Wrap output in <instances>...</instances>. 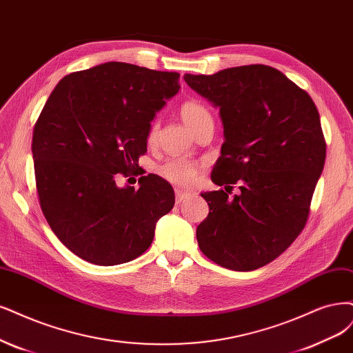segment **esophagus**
<instances>
[{
  "label": "esophagus",
  "instance_id": "34e87169",
  "mask_svg": "<svg viewBox=\"0 0 353 353\" xmlns=\"http://www.w3.org/2000/svg\"><path fill=\"white\" fill-rule=\"evenodd\" d=\"M176 203H182V201H185L187 199H190V192H185V191H179V190H176Z\"/></svg>",
  "mask_w": 353,
  "mask_h": 353
}]
</instances>
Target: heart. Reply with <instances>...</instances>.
<instances>
[{
	"instance_id": "heart-1",
	"label": "heart",
	"mask_w": 353,
	"mask_h": 353,
	"mask_svg": "<svg viewBox=\"0 0 353 353\" xmlns=\"http://www.w3.org/2000/svg\"><path fill=\"white\" fill-rule=\"evenodd\" d=\"M181 118L187 127L196 134V132L203 128L204 125L213 124V117L208 106H204L199 101H187L181 105ZM157 134V123H152L148 132V143L152 144L156 140ZM199 165L196 162H191L187 159H171L165 162L159 168V174L162 178L171 182V184L179 187H190L194 184L197 175H199Z\"/></svg>"
}]
</instances>
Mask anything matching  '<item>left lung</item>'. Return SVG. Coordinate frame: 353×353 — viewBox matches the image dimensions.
Returning <instances> with one entry per match:
<instances>
[{"mask_svg": "<svg viewBox=\"0 0 353 353\" xmlns=\"http://www.w3.org/2000/svg\"><path fill=\"white\" fill-rule=\"evenodd\" d=\"M184 80L219 108L225 136L212 171L225 190L201 192L210 212L197 228L199 247L225 269H260L307 223L325 161L317 106L283 72L263 64ZM235 183L241 191L232 196Z\"/></svg>", "mask_w": 353, "mask_h": 353, "instance_id": "left-lung-1", "label": "left lung"}]
</instances>
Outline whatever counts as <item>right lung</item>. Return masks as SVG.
Returning a JSON list of instances; mask_svg holds the SVG:
<instances>
[{"label": "right lung", "instance_id": "1", "mask_svg": "<svg viewBox=\"0 0 353 353\" xmlns=\"http://www.w3.org/2000/svg\"><path fill=\"white\" fill-rule=\"evenodd\" d=\"M178 72L105 63L71 72L48 98L32 139L41 209L58 239L98 265L137 259L152 244L156 222L175 194L149 174L118 187L148 152L157 111L179 90Z\"/></svg>", "mask_w": 353, "mask_h": 353}]
</instances>
